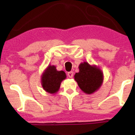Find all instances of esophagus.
<instances>
[{
	"label": "esophagus",
	"mask_w": 135,
	"mask_h": 135,
	"mask_svg": "<svg viewBox=\"0 0 135 135\" xmlns=\"http://www.w3.org/2000/svg\"><path fill=\"white\" fill-rule=\"evenodd\" d=\"M73 75H74V74H73V72H69L67 73V75L69 78H72Z\"/></svg>",
	"instance_id": "esophagus-1"
}]
</instances>
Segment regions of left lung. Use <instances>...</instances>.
I'll return each mask as SVG.
<instances>
[{
	"label": "left lung",
	"mask_w": 135,
	"mask_h": 135,
	"mask_svg": "<svg viewBox=\"0 0 135 135\" xmlns=\"http://www.w3.org/2000/svg\"><path fill=\"white\" fill-rule=\"evenodd\" d=\"M79 72L75 73L74 79L80 89L86 94H91L98 90L103 82L102 70L88 62L81 63L79 66Z\"/></svg>",
	"instance_id": "obj_1"
}]
</instances>
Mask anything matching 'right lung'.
I'll list each match as a JSON object with an SVG mask.
<instances>
[{
    "label": "right lung",
    "mask_w": 135,
    "mask_h": 135,
    "mask_svg": "<svg viewBox=\"0 0 135 135\" xmlns=\"http://www.w3.org/2000/svg\"><path fill=\"white\" fill-rule=\"evenodd\" d=\"M66 77L64 71H58L55 65H49L42 74V86L46 92L55 94L60 89L61 82L65 79Z\"/></svg>",
    "instance_id": "1"
}]
</instances>
